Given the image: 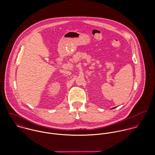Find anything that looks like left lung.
Masks as SVG:
<instances>
[{"mask_svg":"<svg viewBox=\"0 0 155 155\" xmlns=\"http://www.w3.org/2000/svg\"><path fill=\"white\" fill-rule=\"evenodd\" d=\"M114 108H115V107H114Z\"/></svg>","mask_w":155,"mask_h":155,"instance_id":"1","label":"left lung"}]
</instances>
